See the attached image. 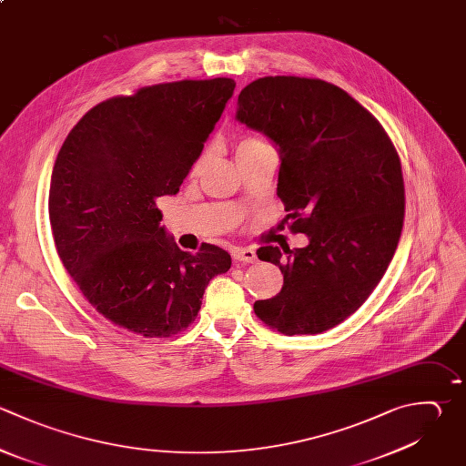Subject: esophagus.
I'll use <instances>...</instances> for the list:
<instances>
[{
    "mask_svg": "<svg viewBox=\"0 0 466 466\" xmlns=\"http://www.w3.org/2000/svg\"><path fill=\"white\" fill-rule=\"evenodd\" d=\"M233 258L237 262H255L257 253H255L253 248H235L233 249Z\"/></svg>",
    "mask_w": 466,
    "mask_h": 466,
    "instance_id": "34e87169",
    "label": "esophagus"
}]
</instances>
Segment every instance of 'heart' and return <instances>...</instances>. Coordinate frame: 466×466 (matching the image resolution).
Here are the masks:
<instances>
[{
    "label": "heart",
    "mask_w": 466,
    "mask_h": 466,
    "mask_svg": "<svg viewBox=\"0 0 466 466\" xmlns=\"http://www.w3.org/2000/svg\"><path fill=\"white\" fill-rule=\"evenodd\" d=\"M257 144H262V140H258V138H255V137L242 138V140L238 142V146H237V153H238V151H244V149H249V147H253V146H257ZM206 160H208V153L204 151V153L197 158V162H195V166H193V173H198V171L204 167Z\"/></svg>",
    "instance_id": "b5f03b06"
}]
</instances>
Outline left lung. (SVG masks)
<instances>
[{
  "instance_id": "1",
  "label": "left lung",
  "mask_w": 466,
  "mask_h": 466,
  "mask_svg": "<svg viewBox=\"0 0 466 466\" xmlns=\"http://www.w3.org/2000/svg\"><path fill=\"white\" fill-rule=\"evenodd\" d=\"M237 120L280 153L277 195L306 248L262 246L282 289L253 304L284 335L322 333L355 313L382 279L404 220L400 158L379 120L319 78L264 76L238 95Z\"/></svg>"
}]
</instances>
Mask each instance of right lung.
Returning <instances> with one entry per match:
<instances>
[{
    "mask_svg": "<svg viewBox=\"0 0 466 466\" xmlns=\"http://www.w3.org/2000/svg\"><path fill=\"white\" fill-rule=\"evenodd\" d=\"M231 78L180 80L113 96L67 135L55 162L49 218L67 273L113 324L171 337L198 315L204 289L231 268L226 249L182 251L157 198L177 195L228 100Z\"/></svg>",
    "mask_w": 466,
    "mask_h": 466,
    "instance_id": "right-lung-1",
    "label": "right lung"
}]
</instances>
